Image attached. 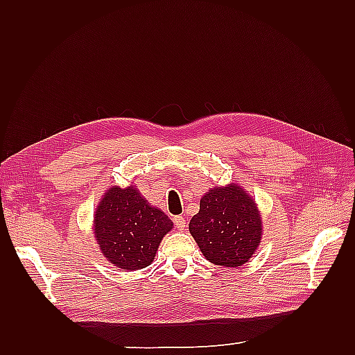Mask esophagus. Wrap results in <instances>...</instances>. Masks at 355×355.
Returning a JSON list of instances; mask_svg holds the SVG:
<instances>
[{"mask_svg": "<svg viewBox=\"0 0 355 355\" xmlns=\"http://www.w3.org/2000/svg\"><path fill=\"white\" fill-rule=\"evenodd\" d=\"M173 224H175V227H177L178 230H184V227H186V220H184V218H183L182 215H177V216H173Z\"/></svg>", "mask_w": 355, "mask_h": 355, "instance_id": "1", "label": "esophagus"}]
</instances>
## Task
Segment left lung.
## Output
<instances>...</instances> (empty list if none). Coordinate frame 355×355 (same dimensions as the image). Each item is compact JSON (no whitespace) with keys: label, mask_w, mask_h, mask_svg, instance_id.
Masks as SVG:
<instances>
[{"label":"left lung","mask_w":355,"mask_h":355,"mask_svg":"<svg viewBox=\"0 0 355 355\" xmlns=\"http://www.w3.org/2000/svg\"><path fill=\"white\" fill-rule=\"evenodd\" d=\"M189 230L205 258L216 266L239 267L261 243V216L239 186L210 189L200 201Z\"/></svg>","instance_id":"1"}]
</instances>
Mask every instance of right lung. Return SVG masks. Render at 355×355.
Returning <instances> with one entry per match:
<instances>
[{
	"label": "right lung",
	"mask_w": 355,
	"mask_h": 355,
	"mask_svg": "<svg viewBox=\"0 0 355 355\" xmlns=\"http://www.w3.org/2000/svg\"><path fill=\"white\" fill-rule=\"evenodd\" d=\"M94 235L105 258L122 270H140L155 258L172 221L149 206L135 187H111L96 210Z\"/></svg>",
	"instance_id": "obj_1"
}]
</instances>
